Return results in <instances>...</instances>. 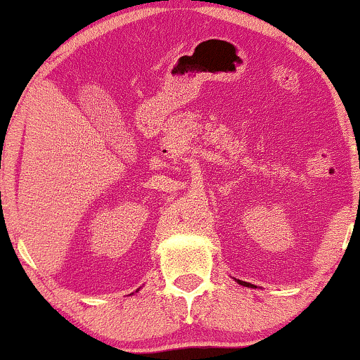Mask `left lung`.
<instances>
[{
    "instance_id": "8db88e82",
    "label": "left lung",
    "mask_w": 360,
    "mask_h": 360,
    "mask_svg": "<svg viewBox=\"0 0 360 360\" xmlns=\"http://www.w3.org/2000/svg\"><path fill=\"white\" fill-rule=\"evenodd\" d=\"M238 283L245 285V287H251V283H246V281H240V280H238Z\"/></svg>"
}]
</instances>
